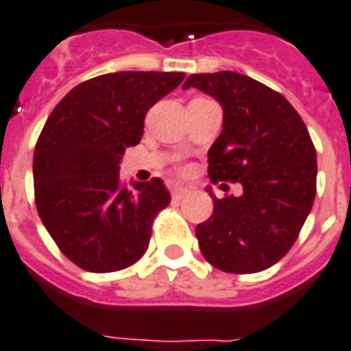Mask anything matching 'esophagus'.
<instances>
[{"mask_svg": "<svg viewBox=\"0 0 351 351\" xmlns=\"http://www.w3.org/2000/svg\"><path fill=\"white\" fill-rule=\"evenodd\" d=\"M187 193H189V189H187V187H182V185H178V184L171 185V195H173V198H176V200H182V198H184Z\"/></svg>", "mask_w": 351, "mask_h": 351, "instance_id": "1", "label": "esophagus"}]
</instances>
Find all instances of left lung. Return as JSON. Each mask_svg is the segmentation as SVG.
I'll return each instance as SVG.
<instances>
[{"label":"left lung","instance_id":"8db88e82","mask_svg":"<svg viewBox=\"0 0 351 351\" xmlns=\"http://www.w3.org/2000/svg\"><path fill=\"white\" fill-rule=\"evenodd\" d=\"M223 108L221 133L209 149V178L240 182V196L215 195L213 216L196 225L204 258L230 274L269 269L298 240L315 198L314 142L281 93L236 72L193 73Z\"/></svg>","mask_w":351,"mask_h":351}]
</instances>
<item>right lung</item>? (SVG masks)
<instances>
[{"instance_id":"1","label":"right lung","mask_w":351,"mask_h":351,"mask_svg":"<svg viewBox=\"0 0 351 351\" xmlns=\"http://www.w3.org/2000/svg\"><path fill=\"white\" fill-rule=\"evenodd\" d=\"M184 72H117L77 84L53 108L34 151V193L43 225L70 261L115 272L144 256L153 220L171 202L160 178L121 180L153 104Z\"/></svg>"}]
</instances>
